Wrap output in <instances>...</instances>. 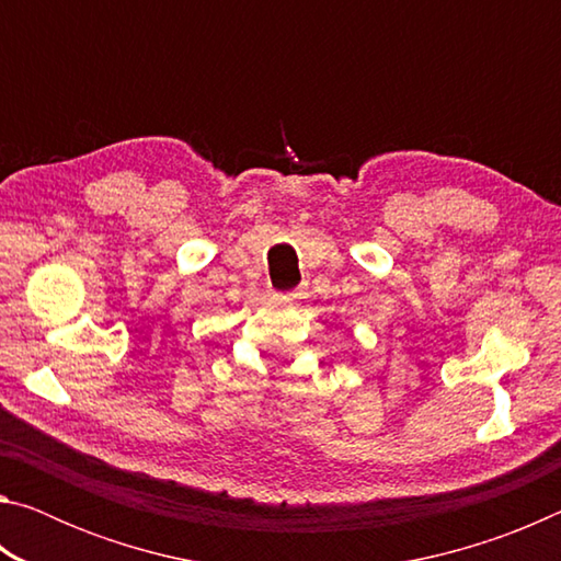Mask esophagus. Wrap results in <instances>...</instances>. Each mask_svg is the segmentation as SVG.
Here are the masks:
<instances>
[{
    "label": "esophagus",
    "mask_w": 561,
    "mask_h": 561,
    "mask_svg": "<svg viewBox=\"0 0 561 561\" xmlns=\"http://www.w3.org/2000/svg\"><path fill=\"white\" fill-rule=\"evenodd\" d=\"M274 297H277L279 301H291L294 294H274Z\"/></svg>",
    "instance_id": "obj_1"
}]
</instances>
